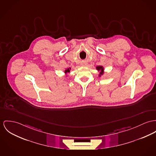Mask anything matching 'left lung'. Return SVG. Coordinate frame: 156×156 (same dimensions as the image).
I'll list each match as a JSON object with an SVG mask.
<instances>
[{"label":"left lung","instance_id":"left-lung-1","mask_svg":"<svg viewBox=\"0 0 156 156\" xmlns=\"http://www.w3.org/2000/svg\"><path fill=\"white\" fill-rule=\"evenodd\" d=\"M97 70H98V71H100V70H101V72H100V75H101V74H103V67L102 66H97Z\"/></svg>","mask_w":156,"mask_h":156}]
</instances>
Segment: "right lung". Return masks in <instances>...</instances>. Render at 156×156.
Here are the masks:
<instances>
[{
    "label": "right lung",
    "instance_id": "1",
    "mask_svg": "<svg viewBox=\"0 0 156 156\" xmlns=\"http://www.w3.org/2000/svg\"><path fill=\"white\" fill-rule=\"evenodd\" d=\"M69 71H70V70H69V69H66L65 71V72H69Z\"/></svg>",
    "mask_w": 156,
    "mask_h": 156
}]
</instances>
